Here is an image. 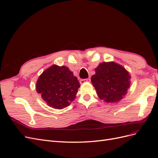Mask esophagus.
Segmentation results:
<instances>
[{
	"instance_id": "1",
	"label": "esophagus",
	"mask_w": 158,
	"mask_h": 158,
	"mask_svg": "<svg viewBox=\"0 0 158 158\" xmlns=\"http://www.w3.org/2000/svg\"><path fill=\"white\" fill-rule=\"evenodd\" d=\"M90 81H91L90 78H86V79H82V80H80V84H84L85 82H90Z\"/></svg>"
}]
</instances>
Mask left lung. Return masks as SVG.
Returning <instances> with one entry per match:
<instances>
[{
	"label": "left lung",
	"mask_w": 158,
	"mask_h": 158,
	"mask_svg": "<svg viewBox=\"0 0 158 158\" xmlns=\"http://www.w3.org/2000/svg\"><path fill=\"white\" fill-rule=\"evenodd\" d=\"M95 72L91 82L100 100L117 103L126 95L131 76L125 68L114 62H104L96 68Z\"/></svg>",
	"instance_id": "obj_1"
}]
</instances>
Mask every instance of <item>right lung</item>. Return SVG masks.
<instances>
[{"instance_id": "add662e5", "label": "right lung", "mask_w": 158, "mask_h": 158, "mask_svg": "<svg viewBox=\"0 0 158 158\" xmlns=\"http://www.w3.org/2000/svg\"><path fill=\"white\" fill-rule=\"evenodd\" d=\"M80 87L77 78L69 68L53 64L38 77L36 92L48 106L61 110L69 106L76 98Z\"/></svg>"}]
</instances>
